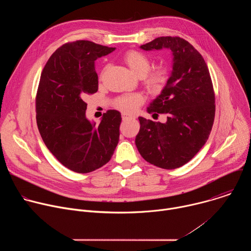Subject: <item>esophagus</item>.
I'll return each mask as SVG.
<instances>
[{"instance_id":"obj_1","label":"esophagus","mask_w":251,"mask_h":251,"mask_svg":"<svg viewBox=\"0 0 251 251\" xmlns=\"http://www.w3.org/2000/svg\"><path fill=\"white\" fill-rule=\"evenodd\" d=\"M133 117L132 116H129L127 114H122V120L123 121H126V120H129V119H132Z\"/></svg>"}]
</instances>
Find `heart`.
Listing matches in <instances>:
<instances>
[{
  "mask_svg": "<svg viewBox=\"0 0 251 251\" xmlns=\"http://www.w3.org/2000/svg\"><path fill=\"white\" fill-rule=\"evenodd\" d=\"M123 61L131 69L132 73L142 78L146 89L154 94L160 93L166 86L169 79L167 67L160 66L151 69L150 57L139 50H127L123 56ZM144 102V98L139 94H125L114 100V107L125 113H134Z\"/></svg>",
  "mask_w": 251,
  "mask_h": 251,
  "instance_id": "1",
  "label": "heart"
}]
</instances>
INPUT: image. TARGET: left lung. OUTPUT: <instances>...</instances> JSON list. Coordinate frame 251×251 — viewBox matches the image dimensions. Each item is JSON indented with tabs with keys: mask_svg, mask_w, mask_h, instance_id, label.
<instances>
[{
	"mask_svg": "<svg viewBox=\"0 0 251 251\" xmlns=\"http://www.w3.org/2000/svg\"><path fill=\"white\" fill-rule=\"evenodd\" d=\"M170 49L173 71L162 93L148 107L149 113L168 114L166 123L139 117L135 143L148 163L166 170L191 161L210 134L216 96L201 54L180 37H160L141 46L145 50Z\"/></svg>",
	"mask_w": 251,
	"mask_h": 251,
	"instance_id": "obj_1",
	"label": "left lung"
}]
</instances>
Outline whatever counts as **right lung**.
Segmentation results:
<instances>
[{"instance_id": "add662e5", "label": "right lung", "mask_w": 251, "mask_h": 251, "mask_svg": "<svg viewBox=\"0 0 251 251\" xmlns=\"http://www.w3.org/2000/svg\"><path fill=\"white\" fill-rule=\"evenodd\" d=\"M115 49L90 41L62 45L46 63L35 95L40 134L50 153L79 174L108 163L119 141L121 114L108 110L99 125L85 117L87 95L98 90L94 60Z\"/></svg>"}]
</instances>
